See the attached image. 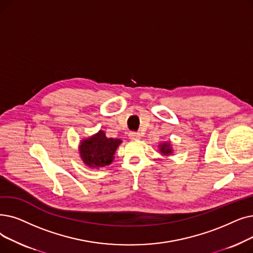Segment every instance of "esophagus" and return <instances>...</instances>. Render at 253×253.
<instances>
[{
  "label": "esophagus",
  "mask_w": 253,
  "mask_h": 253,
  "mask_svg": "<svg viewBox=\"0 0 253 253\" xmlns=\"http://www.w3.org/2000/svg\"><path fill=\"white\" fill-rule=\"evenodd\" d=\"M141 137V134L139 132H130L129 133V138L135 140V139H139Z\"/></svg>",
  "instance_id": "34e87169"
}]
</instances>
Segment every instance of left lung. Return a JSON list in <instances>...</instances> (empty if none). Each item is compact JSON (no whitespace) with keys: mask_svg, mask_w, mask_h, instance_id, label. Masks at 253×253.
Listing matches in <instances>:
<instances>
[{"mask_svg":"<svg viewBox=\"0 0 253 253\" xmlns=\"http://www.w3.org/2000/svg\"><path fill=\"white\" fill-rule=\"evenodd\" d=\"M159 151L162 155H166V156H169L172 153V149H171V146L169 142H163V144H160Z\"/></svg>","mask_w":253,"mask_h":253,"instance_id":"8db88e82","label":"left lung"}]
</instances>
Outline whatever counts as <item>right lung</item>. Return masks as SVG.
I'll return each mask as SVG.
<instances>
[{
  "label": "right lung",
  "mask_w": 253,
  "mask_h": 253,
  "mask_svg": "<svg viewBox=\"0 0 253 253\" xmlns=\"http://www.w3.org/2000/svg\"><path fill=\"white\" fill-rule=\"evenodd\" d=\"M122 140L119 138L106 137L104 131L82 140L80 145V154L85 166L92 169L109 166L114 160L117 148Z\"/></svg>",
  "instance_id": "obj_1"
}]
</instances>
